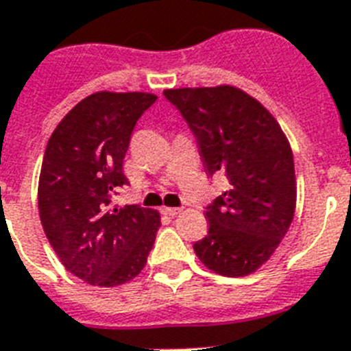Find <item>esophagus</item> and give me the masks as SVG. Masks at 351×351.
Returning <instances> with one entry per match:
<instances>
[{"label": "esophagus", "mask_w": 351, "mask_h": 351, "mask_svg": "<svg viewBox=\"0 0 351 351\" xmlns=\"http://www.w3.org/2000/svg\"><path fill=\"white\" fill-rule=\"evenodd\" d=\"M164 215H167V216H176L178 215V213H180V207H164Z\"/></svg>", "instance_id": "1"}]
</instances>
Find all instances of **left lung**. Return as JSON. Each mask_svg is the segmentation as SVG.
Masks as SVG:
<instances>
[{
	"instance_id": "8db88e82",
	"label": "left lung",
	"mask_w": 351,
	"mask_h": 351,
	"mask_svg": "<svg viewBox=\"0 0 351 351\" xmlns=\"http://www.w3.org/2000/svg\"><path fill=\"white\" fill-rule=\"evenodd\" d=\"M193 131L207 175L223 173L229 191L210 202L209 232L193 245L205 267L247 276L274 254L295 209L294 156L276 119L232 86L164 92Z\"/></svg>"
}]
</instances>
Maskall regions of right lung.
<instances>
[{"label":"right lung","mask_w":351,"mask_h":351,"mask_svg":"<svg viewBox=\"0 0 351 351\" xmlns=\"http://www.w3.org/2000/svg\"><path fill=\"white\" fill-rule=\"evenodd\" d=\"M151 93L101 92L82 99L48 141L39 176V216L68 272L97 287H117L141 274L160 216L113 196L128 185L122 162Z\"/></svg>","instance_id":"obj_1"}]
</instances>
